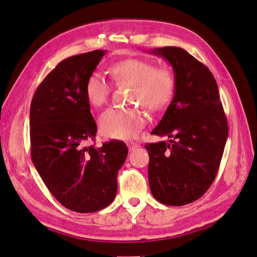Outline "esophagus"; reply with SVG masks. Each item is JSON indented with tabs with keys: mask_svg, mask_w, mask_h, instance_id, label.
Masks as SVG:
<instances>
[{
	"mask_svg": "<svg viewBox=\"0 0 257 257\" xmlns=\"http://www.w3.org/2000/svg\"><path fill=\"white\" fill-rule=\"evenodd\" d=\"M127 146H128V149H129L130 151H134V150H136V149H138V148L140 147L139 144L136 143V142H133V141H131V142H128V143H127Z\"/></svg>",
	"mask_w": 257,
	"mask_h": 257,
	"instance_id": "1",
	"label": "esophagus"
}]
</instances>
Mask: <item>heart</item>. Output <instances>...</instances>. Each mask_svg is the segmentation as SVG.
<instances>
[{
	"instance_id": "b5f03b06",
	"label": "heart",
	"mask_w": 257,
	"mask_h": 257,
	"mask_svg": "<svg viewBox=\"0 0 257 257\" xmlns=\"http://www.w3.org/2000/svg\"><path fill=\"white\" fill-rule=\"evenodd\" d=\"M111 76L120 83L133 85L131 102L150 110H160L168 104L173 95L175 80L172 72L153 63L129 58L111 67ZM109 83L103 74L93 71L85 82V97L91 106L100 107L109 94ZM146 115L140 108L106 109L100 116L101 133L113 139H129L136 137L146 124Z\"/></svg>"
}]
</instances>
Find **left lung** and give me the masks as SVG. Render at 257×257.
<instances>
[{
	"mask_svg": "<svg viewBox=\"0 0 257 257\" xmlns=\"http://www.w3.org/2000/svg\"><path fill=\"white\" fill-rule=\"evenodd\" d=\"M150 53L165 58L175 74V93L152 135L169 141L148 143L149 185L155 199L172 206L192 203L216 178L228 122L215 78L205 65L176 47Z\"/></svg>",
	"mask_w": 257,
	"mask_h": 257,
	"instance_id": "left-lung-1",
	"label": "left lung"
}]
</instances>
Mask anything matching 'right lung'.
<instances>
[{
  "instance_id": "obj_1",
  "label": "right lung",
  "mask_w": 257,
  "mask_h": 257,
  "mask_svg": "<svg viewBox=\"0 0 257 257\" xmlns=\"http://www.w3.org/2000/svg\"><path fill=\"white\" fill-rule=\"evenodd\" d=\"M105 52L62 61L39 84L30 106L34 165L55 199L77 213L97 212L114 201L117 175L128 154L119 140L85 147L97 127L84 87Z\"/></svg>"
}]
</instances>
